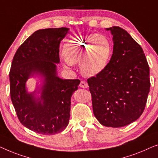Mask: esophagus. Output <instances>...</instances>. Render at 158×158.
<instances>
[{
  "mask_svg": "<svg viewBox=\"0 0 158 158\" xmlns=\"http://www.w3.org/2000/svg\"><path fill=\"white\" fill-rule=\"evenodd\" d=\"M79 86L82 88H87L88 87V84H87V82L85 81H81V82H80Z\"/></svg>",
  "mask_w": 158,
  "mask_h": 158,
  "instance_id": "esophagus-1",
  "label": "esophagus"
}]
</instances>
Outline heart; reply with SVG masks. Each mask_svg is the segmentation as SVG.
<instances>
[{"mask_svg":"<svg viewBox=\"0 0 158 158\" xmlns=\"http://www.w3.org/2000/svg\"><path fill=\"white\" fill-rule=\"evenodd\" d=\"M65 63L70 66L79 63L82 74L94 77L105 69L112 54L107 38L102 34L79 35L64 46Z\"/></svg>","mask_w":158,"mask_h":158,"instance_id":"1","label":"heart"}]
</instances>
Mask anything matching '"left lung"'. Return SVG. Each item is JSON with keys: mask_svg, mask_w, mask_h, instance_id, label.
Wrapping results in <instances>:
<instances>
[{"mask_svg": "<svg viewBox=\"0 0 158 158\" xmlns=\"http://www.w3.org/2000/svg\"><path fill=\"white\" fill-rule=\"evenodd\" d=\"M113 35V54L105 69L89 77L93 112L102 125L121 127L137 120L150 92V68L143 48L119 26Z\"/></svg>", "mask_w": 158, "mask_h": 158, "instance_id": "8db88e82", "label": "left lung"}]
</instances>
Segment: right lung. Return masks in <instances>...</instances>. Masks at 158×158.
<instances>
[{"mask_svg": "<svg viewBox=\"0 0 158 158\" xmlns=\"http://www.w3.org/2000/svg\"><path fill=\"white\" fill-rule=\"evenodd\" d=\"M68 28L40 29L18 48L9 72L10 94L21 123L41 135H55L68 125L71 97L78 89L79 79H61L56 76L55 63L59 62L60 42ZM39 72L45 77L41 99L28 94L25 82Z\"/></svg>", "mask_w": 158, "mask_h": 158, "instance_id": "obj_1", "label": "right lung"}]
</instances>
